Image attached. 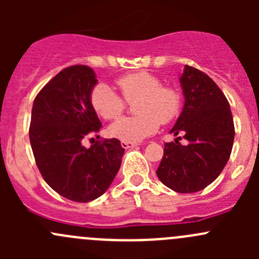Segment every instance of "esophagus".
<instances>
[{"instance_id":"obj_1","label":"esophagus","mask_w":259,"mask_h":259,"mask_svg":"<svg viewBox=\"0 0 259 259\" xmlns=\"http://www.w3.org/2000/svg\"><path fill=\"white\" fill-rule=\"evenodd\" d=\"M139 144L137 143H126V142H121V146L125 149H129V148H134V146H138Z\"/></svg>"}]
</instances>
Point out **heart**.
I'll return each mask as SVG.
<instances>
[{
	"label": "heart",
	"instance_id": "heart-1",
	"mask_svg": "<svg viewBox=\"0 0 259 259\" xmlns=\"http://www.w3.org/2000/svg\"><path fill=\"white\" fill-rule=\"evenodd\" d=\"M127 103L138 100L139 116L120 117L109 126V135L126 143H139L158 132L160 122L166 124L178 116L180 95L176 89L163 86L155 75L146 71L132 72L116 80ZM94 110L103 119H116L125 109L121 96L106 83H98L90 95Z\"/></svg>",
	"mask_w": 259,
	"mask_h": 259
}]
</instances>
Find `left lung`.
Here are the masks:
<instances>
[{"label":"left lung","instance_id":"obj_1","mask_svg":"<svg viewBox=\"0 0 259 259\" xmlns=\"http://www.w3.org/2000/svg\"><path fill=\"white\" fill-rule=\"evenodd\" d=\"M184 106L170 133L183 134L164 144L156 176L178 193L204 189L222 173L231 156L234 124L229 103L208 75L185 65L179 77Z\"/></svg>","mask_w":259,"mask_h":259}]
</instances>
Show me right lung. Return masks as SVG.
Masks as SVG:
<instances>
[{"mask_svg":"<svg viewBox=\"0 0 259 259\" xmlns=\"http://www.w3.org/2000/svg\"><path fill=\"white\" fill-rule=\"evenodd\" d=\"M96 83L89 66L66 67L37 94L31 113L30 143L41 176L55 192L80 203L108 190L125 151L115 138L82 145L101 127L90 101Z\"/></svg>","mask_w":259,"mask_h":259,"instance_id":"1","label":"right lung"}]
</instances>
